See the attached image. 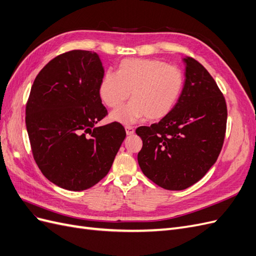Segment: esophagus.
<instances>
[{
  "label": "esophagus",
  "mask_w": 256,
  "mask_h": 256,
  "mask_svg": "<svg viewBox=\"0 0 256 256\" xmlns=\"http://www.w3.org/2000/svg\"><path fill=\"white\" fill-rule=\"evenodd\" d=\"M125 129H126V134L127 136H131L134 134V128L131 127V126H125Z\"/></svg>",
  "instance_id": "34e87169"
}]
</instances>
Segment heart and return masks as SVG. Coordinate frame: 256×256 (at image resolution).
<instances>
[{"label": "heart", "mask_w": 256, "mask_h": 256, "mask_svg": "<svg viewBox=\"0 0 256 256\" xmlns=\"http://www.w3.org/2000/svg\"><path fill=\"white\" fill-rule=\"evenodd\" d=\"M182 84L180 69L168 66L166 62L127 58L120 62L116 74L104 76L99 94L106 106L116 108L132 92V102L112 113L115 120L131 124L143 115L150 120H158L173 110Z\"/></svg>", "instance_id": "heart-1"}]
</instances>
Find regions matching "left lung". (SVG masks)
Listing matches in <instances>:
<instances>
[{
    "label": "left lung",
    "instance_id": "obj_1",
    "mask_svg": "<svg viewBox=\"0 0 256 256\" xmlns=\"http://www.w3.org/2000/svg\"><path fill=\"white\" fill-rule=\"evenodd\" d=\"M182 60L186 79L173 110L159 122L136 130L143 141L138 166L166 190L198 182L218 159L226 130V102L218 85L198 60Z\"/></svg>",
    "mask_w": 256,
    "mask_h": 256
}]
</instances>
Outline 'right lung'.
Wrapping results in <instances>:
<instances>
[{"label":"right lung","instance_id":"1","mask_svg":"<svg viewBox=\"0 0 256 256\" xmlns=\"http://www.w3.org/2000/svg\"><path fill=\"white\" fill-rule=\"evenodd\" d=\"M104 74L96 52L72 50L51 60L30 88L26 124L33 157L63 189L82 191L102 180L126 138L118 122L96 126L108 114L99 94Z\"/></svg>","mask_w":256,"mask_h":256}]
</instances>
